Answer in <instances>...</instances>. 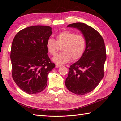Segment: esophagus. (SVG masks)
I'll return each mask as SVG.
<instances>
[{
    "label": "esophagus",
    "instance_id": "1",
    "mask_svg": "<svg viewBox=\"0 0 121 121\" xmlns=\"http://www.w3.org/2000/svg\"><path fill=\"white\" fill-rule=\"evenodd\" d=\"M55 66H56V68H59V67H62V65H59V64H56L55 65Z\"/></svg>",
    "mask_w": 121,
    "mask_h": 121
}]
</instances>
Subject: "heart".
I'll list each match as a JSON object with an SVG mask.
<instances>
[{
    "label": "heart",
    "mask_w": 121,
    "mask_h": 121,
    "mask_svg": "<svg viewBox=\"0 0 121 121\" xmlns=\"http://www.w3.org/2000/svg\"><path fill=\"white\" fill-rule=\"evenodd\" d=\"M87 41L85 36L81 34H76L69 30H64L56 35V40L49 38L46 46L47 51L51 55L54 56L60 51L62 53L53 58L54 62L64 64L71 59L77 60L80 59L85 52Z\"/></svg>",
    "instance_id": "obj_1"
}]
</instances>
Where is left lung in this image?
Listing matches in <instances>:
<instances>
[{
  "label": "left lung",
  "mask_w": 121,
  "mask_h": 121,
  "mask_svg": "<svg viewBox=\"0 0 121 121\" xmlns=\"http://www.w3.org/2000/svg\"><path fill=\"white\" fill-rule=\"evenodd\" d=\"M67 27L81 30L87 45L82 56L69 68L65 85L72 93L85 95L93 91L104 76L107 58L104 42L96 30L84 23H73Z\"/></svg>",
  "instance_id": "left-lung-1"
}]
</instances>
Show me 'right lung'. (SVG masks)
<instances>
[{
    "label": "right lung",
    "instance_id": "1",
    "mask_svg": "<svg viewBox=\"0 0 121 121\" xmlns=\"http://www.w3.org/2000/svg\"><path fill=\"white\" fill-rule=\"evenodd\" d=\"M52 34L49 26H30L20 30L13 40L10 55L13 79L29 94L39 93L46 87L48 74L55 66L46 46Z\"/></svg>",
    "mask_w": 121,
    "mask_h": 121
}]
</instances>
